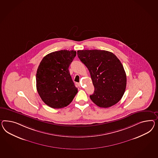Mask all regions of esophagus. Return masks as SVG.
<instances>
[{
  "label": "esophagus",
  "instance_id": "esophagus-1",
  "mask_svg": "<svg viewBox=\"0 0 158 158\" xmlns=\"http://www.w3.org/2000/svg\"><path fill=\"white\" fill-rule=\"evenodd\" d=\"M78 85H79V87H81V85L80 83H78Z\"/></svg>",
  "mask_w": 158,
  "mask_h": 158
}]
</instances>
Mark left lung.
<instances>
[{"label":"left lung","mask_w":158,"mask_h":158,"mask_svg":"<svg viewBox=\"0 0 158 158\" xmlns=\"http://www.w3.org/2000/svg\"><path fill=\"white\" fill-rule=\"evenodd\" d=\"M81 62L90 72L94 86L90 99L98 106L107 108L119 102L127 85V76L123 64L110 52L81 50L77 52Z\"/></svg>","instance_id":"obj_1"}]
</instances>
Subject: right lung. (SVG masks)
Masks as SVG:
<instances>
[{
  "label": "right lung",
  "instance_id": "add662e5",
  "mask_svg": "<svg viewBox=\"0 0 158 158\" xmlns=\"http://www.w3.org/2000/svg\"><path fill=\"white\" fill-rule=\"evenodd\" d=\"M75 51L61 50L45 56L36 73V87L46 105L60 109L68 106L77 93L68 68L76 56Z\"/></svg>",
  "mask_w": 158,
  "mask_h": 158
}]
</instances>
